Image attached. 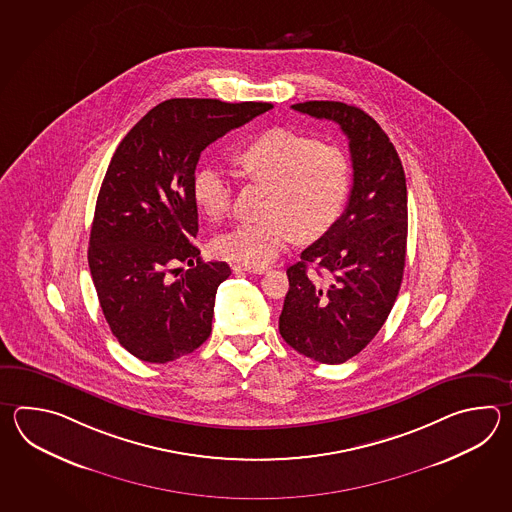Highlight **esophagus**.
Listing matches in <instances>:
<instances>
[{
    "label": "esophagus",
    "mask_w": 512,
    "mask_h": 512,
    "mask_svg": "<svg viewBox=\"0 0 512 512\" xmlns=\"http://www.w3.org/2000/svg\"><path fill=\"white\" fill-rule=\"evenodd\" d=\"M232 271L249 272V274H265L267 269H265V267H251V265H241V263H236V265H232Z\"/></svg>",
    "instance_id": "obj_1"
}]
</instances>
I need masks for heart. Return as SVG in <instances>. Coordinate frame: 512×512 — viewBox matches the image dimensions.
Here are the masks:
<instances>
[{
    "label": "heart",
    "mask_w": 512,
    "mask_h": 512,
    "mask_svg": "<svg viewBox=\"0 0 512 512\" xmlns=\"http://www.w3.org/2000/svg\"><path fill=\"white\" fill-rule=\"evenodd\" d=\"M241 174L269 185L261 221L241 223L214 241L219 258L263 267L296 240L313 241L333 229L348 203L351 164L329 142L287 128L263 131L236 155ZM192 197L208 219H223L234 203V185L221 166H201Z\"/></svg>",
    "instance_id": "b5f03b06"
}]
</instances>
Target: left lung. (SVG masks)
<instances>
[{
  "label": "left lung",
  "instance_id": "left-lung-1",
  "mask_svg": "<svg viewBox=\"0 0 512 512\" xmlns=\"http://www.w3.org/2000/svg\"><path fill=\"white\" fill-rule=\"evenodd\" d=\"M293 109L337 122L349 139L353 186L333 229L287 269L280 335L309 359L342 364L379 333L403 282L408 196L388 135L357 106L309 100Z\"/></svg>",
  "mask_w": 512,
  "mask_h": 512
}]
</instances>
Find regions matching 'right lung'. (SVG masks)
Masks as SVG:
<instances>
[{
  "instance_id": "obj_1",
  "label": "right lung",
  "mask_w": 512,
  "mask_h": 512,
  "mask_svg": "<svg viewBox=\"0 0 512 512\" xmlns=\"http://www.w3.org/2000/svg\"><path fill=\"white\" fill-rule=\"evenodd\" d=\"M267 102L172 98L120 141L100 186L89 271L111 333L133 357L164 364L196 351L212 331L225 261H203L192 179L208 144L269 111ZM186 262L177 280L170 273Z\"/></svg>"
}]
</instances>
